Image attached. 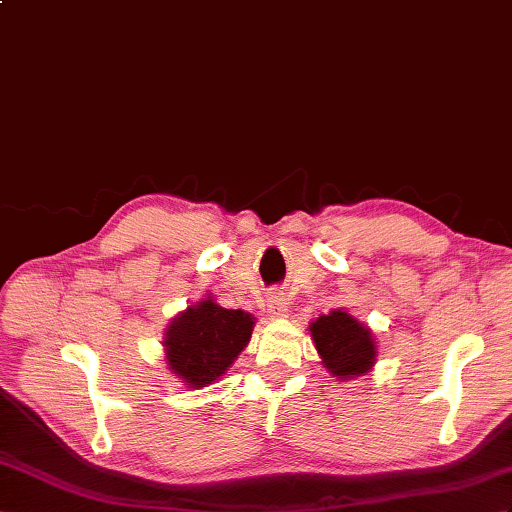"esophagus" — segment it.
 <instances>
[{"mask_svg": "<svg viewBox=\"0 0 512 512\" xmlns=\"http://www.w3.org/2000/svg\"><path fill=\"white\" fill-rule=\"evenodd\" d=\"M267 313L276 319L289 315V306H286V297L280 291H273L267 295Z\"/></svg>", "mask_w": 512, "mask_h": 512, "instance_id": "obj_1", "label": "esophagus"}]
</instances>
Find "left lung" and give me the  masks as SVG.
I'll return each instance as SVG.
<instances>
[{
  "label": "left lung",
  "mask_w": 512,
  "mask_h": 512,
  "mask_svg": "<svg viewBox=\"0 0 512 512\" xmlns=\"http://www.w3.org/2000/svg\"><path fill=\"white\" fill-rule=\"evenodd\" d=\"M317 354L332 378L354 380L376 365L378 345L367 323L358 321L343 308H334L328 315H319L308 326Z\"/></svg>",
  "instance_id": "obj_1"
}]
</instances>
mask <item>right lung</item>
Wrapping results in <instances>:
<instances>
[{
    "label": "right lung",
    "mask_w": 512,
    "mask_h": 512,
    "mask_svg": "<svg viewBox=\"0 0 512 512\" xmlns=\"http://www.w3.org/2000/svg\"><path fill=\"white\" fill-rule=\"evenodd\" d=\"M254 326V315L241 308H223L206 293L165 328L162 347L171 373L189 389L215 384L245 350Z\"/></svg>",
    "instance_id": "1"
}]
</instances>
